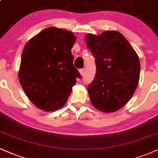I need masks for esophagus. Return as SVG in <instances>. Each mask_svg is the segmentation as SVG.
<instances>
[{
    "label": "esophagus",
    "mask_w": 158,
    "mask_h": 158,
    "mask_svg": "<svg viewBox=\"0 0 158 158\" xmlns=\"http://www.w3.org/2000/svg\"><path fill=\"white\" fill-rule=\"evenodd\" d=\"M85 72V70L84 69V68H82V69H80V70H79V73L81 74V77H82V76H84Z\"/></svg>",
    "instance_id": "esophagus-1"
}]
</instances>
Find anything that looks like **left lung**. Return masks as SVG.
Segmentation results:
<instances>
[{"instance_id":"left-lung-1","label":"left lung","mask_w":158,"mask_h":158,"mask_svg":"<svg viewBox=\"0 0 158 158\" xmlns=\"http://www.w3.org/2000/svg\"><path fill=\"white\" fill-rule=\"evenodd\" d=\"M85 42L96 60V77L87 89L91 104L104 113L117 111L130 101L138 87L139 57L118 31L89 34Z\"/></svg>"}]
</instances>
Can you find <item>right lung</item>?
Wrapping results in <instances>:
<instances>
[{
    "label": "right lung",
    "instance_id": "add662e5",
    "mask_svg": "<svg viewBox=\"0 0 158 158\" xmlns=\"http://www.w3.org/2000/svg\"><path fill=\"white\" fill-rule=\"evenodd\" d=\"M71 31L56 27L43 29L23 50L18 78L25 94L39 109L62 107L81 75L73 64Z\"/></svg>",
    "mask_w": 158,
    "mask_h": 158
}]
</instances>
